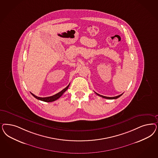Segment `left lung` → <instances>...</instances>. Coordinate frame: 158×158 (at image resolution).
Returning <instances> with one entry per match:
<instances>
[{
	"mask_svg": "<svg viewBox=\"0 0 158 158\" xmlns=\"http://www.w3.org/2000/svg\"><path fill=\"white\" fill-rule=\"evenodd\" d=\"M96 94H97V95H98V96H100V97H102V98H106V99H117L118 98H119L120 97H121L122 95H123L122 94H121V95H118V96H116V97H105V96H103V95H99V94H97V92H95Z\"/></svg>",
	"mask_w": 158,
	"mask_h": 158,
	"instance_id": "8db88e82",
	"label": "left lung"
}]
</instances>
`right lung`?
I'll list each match as a JSON object with an SVG mask.
<instances>
[{
	"label": "right lung",
	"mask_w": 158,
	"mask_h": 158,
	"mask_svg": "<svg viewBox=\"0 0 158 158\" xmlns=\"http://www.w3.org/2000/svg\"><path fill=\"white\" fill-rule=\"evenodd\" d=\"M69 85H70V84H69V85H67V87H66L64 89H63L62 91H61L59 92V93L56 94L54 95H53V96H51V97H45V98H41V97H37V96H36V95H35L34 94H32L31 92V94L32 95V96H33V97H35L36 99H38V100H40V101H44V102H53V101H56L57 99H58L60 97H61V95L64 94V92H66L67 89H68V88L69 87Z\"/></svg>",
	"instance_id": "1"
}]
</instances>
